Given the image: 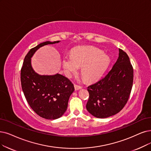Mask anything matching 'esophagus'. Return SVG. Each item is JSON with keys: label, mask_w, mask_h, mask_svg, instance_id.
I'll return each instance as SVG.
<instances>
[{"label": "esophagus", "mask_w": 151, "mask_h": 151, "mask_svg": "<svg viewBox=\"0 0 151 151\" xmlns=\"http://www.w3.org/2000/svg\"><path fill=\"white\" fill-rule=\"evenodd\" d=\"M74 88H75V90H79L82 88V87L81 86H79V85H77V84H74Z\"/></svg>", "instance_id": "1"}]
</instances>
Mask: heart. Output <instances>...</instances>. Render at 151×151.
Segmentation results:
<instances>
[{
    "label": "heart",
    "mask_w": 151,
    "mask_h": 151,
    "mask_svg": "<svg viewBox=\"0 0 151 151\" xmlns=\"http://www.w3.org/2000/svg\"><path fill=\"white\" fill-rule=\"evenodd\" d=\"M110 62V57L102 50L94 47H84L75 50L72 56L64 57L63 64L68 76L76 73L79 68H82L84 79L93 81L104 74Z\"/></svg>",
    "instance_id": "heart-1"
}]
</instances>
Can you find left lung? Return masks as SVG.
I'll return each mask as SVG.
<instances>
[{
	"instance_id": "1",
	"label": "left lung",
	"mask_w": 151,
	"mask_h": 151,
	"mask_svg": "<svg viewBox=\"0 0 151 151\" xmlns=\"http://www.w3.org/2000/svg\"><path fill=\"white\" fill-rule=\"evenodd\" d=\"M119 58L112 68L97 82L89 86L86 105L93 116L105 118L121 111L127 103L133 83V68L124 51L119 49Z\"/></svg>"
}]
</instances>
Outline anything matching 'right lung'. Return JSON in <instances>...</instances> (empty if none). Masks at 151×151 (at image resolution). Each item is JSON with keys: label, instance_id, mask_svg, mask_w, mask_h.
<instances>
[{"label": "right lung", "instance_id": "1", "mask_svg": "<svg viewBox=\"0 0 151 151\" xmlns=\"http://www.w3.org/2000/svg\"><path fill=\"white\" fill-rule=\"evenodd\" d=\"M59 41H46L32 48L24 59L21 69V85L28 104L38 115L47 119L59 118L64 113L70 96L74 91V84L59 74L38 75L32 69L31 58L40 47Z\"/></svg>", "mask_w": 151, "mask_h": 151}]
</instances>
